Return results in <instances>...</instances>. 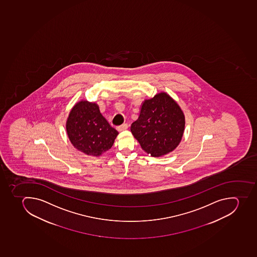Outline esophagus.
<instances>
[{
  "label": "esophagus",
  "mask_w": 257,
  "mask_h": 257,
  "mask_svg": "<svg viewBox=\"0 0 257 257\" xmlns=\"http://www.w3.org/2000/svg\"><path fill=\"white\" fill-rule=\"evenodd\" d=\"M127 127H128V124H127V123H123L122 125L118 126V127H117V130L119 132L123 131V130H127Z\"/></svg>",
  "instance_id": "obj_1"
}]
</instances>
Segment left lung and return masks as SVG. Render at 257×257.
<instances>
[{"instance_id":"left-lung-1","label":"left lung","mask_w":257,"mask_h":257,"mask_svg":"<svg viewBox=\"0 0 257 257\" xmlns=\"http://www.w3.org/2000/svg\"><path fill=\"white\" fill-rule=\"evenodd\" d=\"M185 116L178 104L165 93L146 100L131 132L141 147L153 157L173 151L183 136Z\"/></svg>"}]
</instances>
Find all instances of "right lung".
I'll list each match as a JSON object with an SVG mask.
<instances>
[{"mask_svg": "<svg viewBox=\"0 0 257 257\" xmlns=\"http://www.w3.org/2000/svg\"><path fill=\"white\" fill-rule=\"evenodd\" d=\"M66 127L74 147L93 156L110 149L119 134L102 116L97 104L87 101H80L72 108Z\"/></svg>", "mask_w": 257, "mask_h": 257, "instance_id": "obj_1", "label": "right lung"}]
</instances>
